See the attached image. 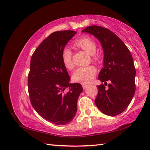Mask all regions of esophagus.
<instances>
[{
	"instance_id": "1",
	"label": "esophagus",
	"mask_w": 150,
	"mask_h": 150,
	"mask_svg": "<svg viewBox=\"0 0 150 150\" xmlns=\"http://www.w3.org/2000/svg\"><path fill=\"white\" fill-rule=\"evenodd\" d=\"M82 88H83L84 90H86V89L87 87L88 86V85L85 84H82Z\"/></svg>"
}]
</instances>
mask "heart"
I'll return each instance as SVG.
<instances>
[{"label": "heart", "mask_w": 150, "mask_h": 150, "mask_svg": "<svg viewBox=\"0 0 150 150\" xmlns=\"http://www.w3.org/2000/svg\"><path fill=\"white\" fill-rule=\"evenodd\" d=\"M74 45L90 54L91 60L93 62L97 63L100 60V56L96 53L97 44L90 37H82L77 40ZM62 60L63 64L67 69H71L73 68L72 61L73 53L71 50L65 47L62 51ZM97 74V69L93 66L81 67L75 70L72 75L73 80L82 84H88L93 80Z\"/></svg>", "instance_id": "obj_1"}]
</instances>
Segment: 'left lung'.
<instances>
[{"mask_svg":"<svg viewBox=\"0 0 150 150\" xmlns=\"http://www.w3.org/2000/svg\"><path fill=\"white\" fill-rule=\"evenodd\" d=\"M93 35L104 51V68L98 75L102 84L97 86L95 103L103 113L116 116L125 110L135 91V68L132 54L121 39L110 30L91 26L82 31ZM110 81L107 89V81Z\"/></svg>","mask_w":150,"mask_h":150,"instance_id":"8db88e82","label":"left lung"}]
</instances>
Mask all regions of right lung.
Segmentation results:
<instances>
[{"label":"right lung","instance_id":"right-lung-1","mask_svg":"<svg viewBox=\"0 0 150 150\" xmlns=\"http://www.w3.org/2000/svg\"><path fill=\"white\" fill-rule=\"evenodd\" d=\"M77 31H55L46 38L33 53L28 74L31 104L43 119L57 125L71 122L77 110V100L83 89L69 83L61 53ZM68 87L69 91H63Z\"/></svg>","mask_w":150,"mask_h":150}]
</instances>
